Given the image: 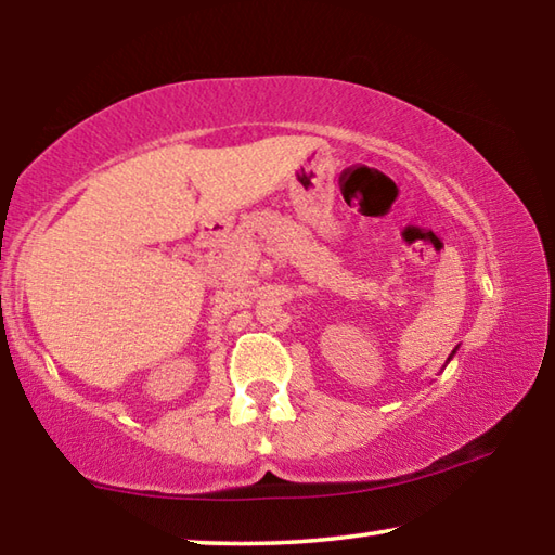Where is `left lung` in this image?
Masks as SVG:
<instances>
[{
  "label": "left lung",
  "mask_w": 555,
  "mask_h": 555,
  "mask_svg": "<svg viewBox=\"0 0 555 555\" xmlns=\"http://www.w3.org/2000/svg\"><path fill=\"white\" fill-rule=\"evenodd\" d=\"M455 350H457V347H455ZM455 350H453V352H450V357H448V362H450V360H453V354H455Z\"/></svg>",
  "instance_id": "obj_1"
}]
</instances>
